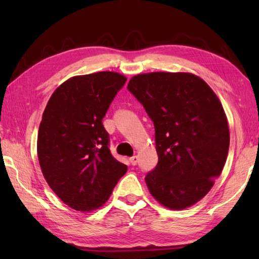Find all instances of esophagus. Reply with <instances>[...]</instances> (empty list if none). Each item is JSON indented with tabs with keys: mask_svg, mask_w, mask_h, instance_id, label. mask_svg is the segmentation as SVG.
I'll use <instances>...</instances> for the list:
<instances>
[{
	"mask_svg": "<svg viewBox=\"0 0 259 259\" xmlns=\"http://www.w3.org/2000/svg\"><path fill=\"white\" fill-rule=\"evenodd\" d=\"M130 163L133 164V165H136L138 163V157L137 156H133V157H130Z\"/></svg>",
	"mask_w": 259,
	"mask_h": 259,
	"instance_id": "esophagus-1",
	"label": "esophagus"
}]
</instances>
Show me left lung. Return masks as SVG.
Wrapping results in <instances>:
<instances>
[{"mask_svg":"<svg viewBox=\"0 0 259 259\" xmlns=\"http://www.w3.org/2000/svg\"><path fill=\"white\" fill-rule=\"evenodd\" d=\"M128 90L155 128L159 162L145 178L148 191L171 210L199 202L229 153V123L221 100L207 82L187 72L138 74L130 78Z\"/></svg>","mask_w":259,"mask_h":259,"instance_id":"8db88e82","label":"left lung"}]
</instances>
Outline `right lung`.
<instances>
[{"label":"right lung","instance_id":"obj_1","mask_svg":"<svg viewBox=\"0 0 259 259\" xmlns=\"http://www.w3.org/2000/svg\"><path fill=\"white\" fill-rule=\"evenodd\" d=\"M125 81L109 71L73 76L54 91L43 112L37 134L43 177L77 211L104 205L128 169L112 156L102 122Z\"/></svg>","mask_w":259,"mask_h":259}]
</instances>
